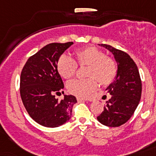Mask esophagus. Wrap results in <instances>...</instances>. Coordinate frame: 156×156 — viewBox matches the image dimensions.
<instances>
[{
    "instance_id": "esophagus-1",
    "label": "esophagus",
    "mask_w": 156,
    "mask_h": 156,
    "mask_svg": "<svg viewBox=\"0 0 156 156\" xmlns=\"http://www.w3.org/2000/svg\"><path fill=\"white\" fill-rule=\"evenodd\" d=\"M77 100H78V102H82V101H90V99H88V98H81V97H78V98H77Z\"/></svg>"
}]
</instances>
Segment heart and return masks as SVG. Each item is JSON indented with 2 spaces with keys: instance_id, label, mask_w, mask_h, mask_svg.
<instances>
[{
  "instance_id": "1",
  "label": "heart",
  "mask_w": 156,
  "mask_h": 156,
  "mask_svg": "<svg viewBox=\"0 0 156 156\" xmlns=\"http://www.w3.org/2000/svg\"><path fill=\"white\" fill-rule=\"evenodd\" d=\"M76 62L71 57L63 54L58 59V70L62 78L68 79L75 75L79 66H88L85 79H74L67 83V89L78 97H88L102 85L113 82L117 75V65L115 60L106 56L104 51L94 46H87L75 53Z\"/></svg>"
}]
</instances>
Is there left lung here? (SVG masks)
I'll return each mask as SVG.
<instances>
[{
	"mask_svg": "<svg viewBox=\"0 0 156 156\" xmlns=\"http://www.w3.org/2000/svg\"><path fill=\"white\" fill-rule=\"evenodd\" d=\"M113 54L117 62V75L107 88L111 95L104 110L97 117L105 126L115 127L128 121L140 103L142 82L140 72L132 58L111 45L98 44Z\"/></svg>",
	"mask_w": 156,
	"mask_h": 156,
	"instance_id": "obj_1",
	"label": "left lung"
}]
</instances>
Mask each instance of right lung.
Here are the masks:
<instances>
[{"label":"right lung","mask_w":156,"mask_h":156,"mask_svg":"<svg viewBox=\"0 0 156 156\" xmlns=\"http://www.w3.org/2000/svg\"><path fill=\"white\" fill-rule=\"evenodd\" d=\"M73 42L50 43L30 57L24 66L20 79V94L28 114L38 124L58 127L69 121L77 102L74 95L58 100L64 94V84L58 71L61 55Z\"/></svg>","instance_id":"right-lung-1"}]
</instances>
